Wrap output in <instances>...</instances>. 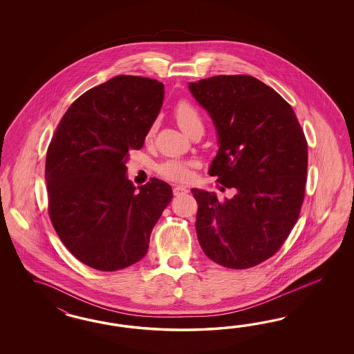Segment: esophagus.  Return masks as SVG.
<instances>
[{
	"mask_svg": "<svg viewBox=\"0 0 354 354\" xmlns=\"http://www.w3.org/2000/svg\"><path fill=\"white\" fill-rule=\"evenodd\" d=\"M185 193H188V189H187L185 187L176 185V187L174 188V194H175V196H180V194H185Z\"/></svg>",
	"mask_w": 354,
	"mask_h": 354,
	"instance_id": "obj_1",
	"label": "esophagus"
}]
</instances>
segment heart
I'll return each instance as SVG.
<instances>
[{
	"mask_svg": "<svg viewBox=\"0 0 354 354\" xmlns=\"http://www.w3.org/2000/svg\"><path fill=\"white\" fill-rule=\"evenodd\" d=\"M175 118L179 124V127L188 135L192 132L193 129L201 127L203 129V120L196 110V107L192 106L187 101H180L176 107H175ZM153 132V129H150L149 136ZM158 171L163 178L169 180H175V182H188L192 176L191 172V163L183 161L165 162L158 167Z\"/></svg>",
	"mask_w": 354,
	"mask_h": 354,
	"instance_id": "b5f03b06",
	"label": "heart"
}]
</instances>
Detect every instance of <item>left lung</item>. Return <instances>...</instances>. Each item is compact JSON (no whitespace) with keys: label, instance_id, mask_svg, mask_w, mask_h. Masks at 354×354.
<instances>
[{"label":"left lung","instance_id":"1","mask_svg":"<svg viewBox=\"0 0 354 354\" xmlns=\"http://www.w3.org/2000/svg\"><path fill=\"white\" fill-rule=\"evenodd\" d=\"M188 88L218 136L209 175L236 191L219 201L191 189L198 243L218 265L253 268L278 252L299 218L308 142L290 104L253 76H213Z\"/></svg>","mask_w":354,"mask_h":354}]
</instances>
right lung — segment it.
Wrapping results in <instances>:
<instances>
[{"label":"right lung","instance_id":"obj_1","mask_svg":"<svg viewBox=\"0 0 354 354\" xmlns=\"http://www.w3.org/2000/svg\"><path fill=\"white\" fill-rule=\"evenodd\" d=\"M165 97L161 82L119 75L67 109L49 144L45 180L49 216L73 256L117 271L145 257L150 234L172 198L171 187L127 178L129 150L142 148Z\"/></svg>","mask_w":354,"mask_h":354}]
</instances>
